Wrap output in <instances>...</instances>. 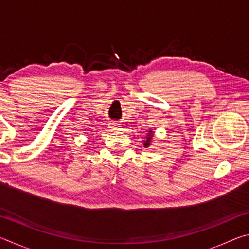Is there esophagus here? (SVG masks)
Returning a JSON list of instances; mask_svg holds the SVG:
<instances>
[{"instance_id": "esophagus-1", "label": "esophagus", "mask_w": 249, "mask_h": 249, "mask_svg": "<svg viewBox=\"0 0 249 249\" xmlns=\"http://www.w3.org/2000/svg\"><path fill=\"white\" fill-rule=\"evenodd\" d=\"M108 127L113 130H119L121 128V124L117 123V122H111V123L108 124Z\"/></svg>"}]
</instances>
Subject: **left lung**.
Returning <instances> with one entry per match:
<instances>
[{
    "mask_svg": "<svg viewBox=\"0 0 249 249\" xmlns=\"http://www.w3.org/2000/svg\"><path fill=\"white\" fill-rule=\"evenodd\" d=\"M153 136H154V133H153V130H149L148 132V135H147V137H146V141H145V142H144V147H148V146H150V142H151V140H153Z\"/></svg>",
    "mask_w": 249,
    "mask_h": 249,
    "instance_id": "obj_1",
    "label": "left lung"
}]
</instances>
